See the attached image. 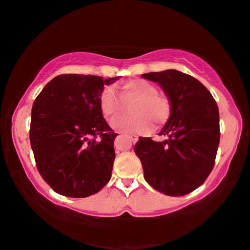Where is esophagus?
I'll return each mask as SVG.
<instances>
[{"label": "esophagus", "mask_w": 250, "mask_h": 250, "mask_svg": "<svg viewBox=\"0 0 250 250\" xmlns=\"http://www.w3.org/2000/svg\"><path fill=\"white\" fill-rule=\"evenodd\" d=\"M122 137V135H119V137H118V138H121ZM124 137H125V138H128L129 139V140L131 141V142H137L138 141V135H135V134H129V135H124Z\"/></svg>", "instance_id": "esophagus-1"}]
</instances>
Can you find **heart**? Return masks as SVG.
Listing matches in <instances>:
<instances>
[{"mask_svg":"<svg viewBox=\"0 0 250 250\" xmlns=\"http://www.w3.org/2000/svg\"><path fill=\"white\" fill-rule=\"evenodd\" d=\"M122 101H134L129 112L132 116L120 117L112 121V128L122 133H145L162 126L168 121L172 104L168 97L159 94L158 88L143 79H134L120 88ZM99 108L105 119H113L121 109V103L115 88L104 87L99 95Z\"/></svg>","mask_w":250,"mask_h":250,"instance_id":"b5f03b06","label":"heart"}]
</instances>
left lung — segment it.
I'll return each mask as SVG.
<instances>
[{"label": "left lung", "instance_id": "8db88e82", "mask_svg": "<svg viewBox=\"0 0 250 250\" xmlns=\"http://www.w3.org/2000/svg\"><path fill=\"white\" fill-rule=\"evenodd\" d=\"M142 77L159 83L172 113L159 133L167 140L140 137L134 152L152 188L166 195H186L204 183L214 167L221 137L217 104L204 84L179 70Z\"/></svg>", "mask_w": 250, "mask_h": 250}]
</instances>
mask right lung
I'll return each instance as SVG.
<instances>
[{"instance_id":"right-lung-1","label":"right lung","mask_w":250,"mask_h":250,"mask_svg":"<svg viewBox=\"0 0 250 250\" xmlns=\"http://www.w3.org/2000/svg\"><path fill=\"white\" fill-rule=\"evenodd\" d=\"M118 79L59 75L34 101L29 140L36 167L61 195L90 196L111 177L117 133L104 120L99 95Z\"/></svg>"}]
</instances>
